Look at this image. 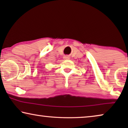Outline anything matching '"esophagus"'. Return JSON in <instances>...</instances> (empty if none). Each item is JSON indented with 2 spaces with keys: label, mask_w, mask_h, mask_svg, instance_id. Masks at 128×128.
I'll return each instance as SVG.
<instances>
[{
  "label": "esophagus",
  "mask_w": 128,
  "mask_h": 128,
  "mask_svg": "<svg viewBox=\"0 0 128 128\" xmlns=\"http://www.w3.org/2000/svg\"><path fill=\"white\" fill-rule=\"evenodd\" d=\"M64 58H65V59H68V58H68V56H65V57H64Z\"/></svg>",
  "instance_id": "esophagus-1"
}]
</instances>
